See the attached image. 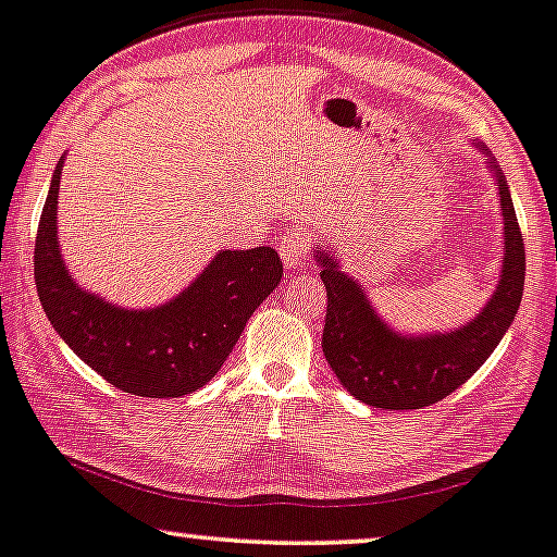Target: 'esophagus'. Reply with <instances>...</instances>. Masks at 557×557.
Masks as SVG:
<instances>
[{
	"label": "esophagus",
	"mask_w": 557,
	"mask_h": 557,
	"mask_svg": "<svg viewBox=\"0 0 557 557\" xmlns=\"http://www.w3.org/2000/svg\"><path fill=\"white\" fill-rule=\"evenodd\" d=\"M310 247H313V239L302 232H287L280 242V257L287 270H295V267L306 264V259L310 255Z\"/></svg>",
	"instance_id": "obj_1"
}]
</instances>
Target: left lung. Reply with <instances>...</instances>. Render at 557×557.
<instances>
[{
  "label": "left lung",
  "mask_w": 557,
  "mask_h": 557,
  "mask_svg": "<svg viewBox=\"0 0 557 557\" xmlns=\"http://www.w3.org/2000/svg\"><path fill=\"white\" fill-rule=\"evenodd\" d=\"M496 177L507 236L502 280L486 308L463 329L438 336H399L376 318L359 283L338 270L329 251H315L329 298L323 354L356 399L384 410H422L441 403L479 372L515 321L524 290V244L507 181Z\"/></svg>",
  "instance_id": "8db88e82"
}]
</instances>
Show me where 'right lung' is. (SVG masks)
I'll use <instances>...</instances> for the list:
<instances>
[{
	"mask_svg": "<svg viewBox=\"0 0 557 557\" xmlns=\"http://www.w3.org/2000/svg\"><path fill=\"white\" fill-rule=\"evenodd\" d=\"M58 162L35 236V287L65 344L116 389L181 397L216 376L244 325L283 280L272 247L219 251L188 290L150 310H127L81 290L58 249Z\"/></svg>",
	"mask_w": 557,
	"mask_h": 557,
	"instance_id": "right-lung-1",
	"label": "right lung"
}]
</instances>
